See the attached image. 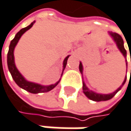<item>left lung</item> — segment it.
<instances>
[{"label": "left lung", "instance_id": "1", "mask_svg": "<svg viewBox=\"0 0 131 131\" xmlns=\"http://www.w3.org/2000/svg\"><path fill=\"white\" fill-rule=\"evenodd\" d=\"M109 34L111 35V37L113 38L114 41L116 43V46L118 47V49H119V51L121 52V53L123 55V57L126 58L127 57V51H126L125 48H124V46H123V40L122 38V37L120 35L117 33H112V32H109ZM131 57V56H130ZM79 71L81 72V74H82V71H83V68H82V63L80 62L79 63ZM130 75H131V71H130ZM126 80H127V76L125 77V79L123 82V84L120 85V86L115 90L114 91L113 93H109V94H101V93H95L92 90H90L88 89V87L85 85V84L83 82V85H82V90H83V93H85V95L89 99L92 100V101H108V100H110L111 98H112L115 94H116L122 88L123 85L125 84L126 82Z\"/></svg>", "mask_w": 131, "mask_h": 131}]
</instances>
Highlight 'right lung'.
Here are the masks:
<instances>
[{"mask_svg":"<svg viewBox=\"0 0 131 131\" xmlns=\"http://www.w3.org/2000/svg\"><path fill=\"white\" fill-rule=\"evenodd\" d=\"M34 23V21L33 23H31L28 27L21 29L16 34L15 38L12 40L10 46H9V49H8V57H7V62H8V70L12 74V77L14 79V81L16 82V83L19 85V87H21L22 89L27 90L31 93H46V92H49L50 90H52L54 87H56L57 84L60 82V80L58 82H57L55 84H52L49 85H42L38 83H34V82H29L27 80L25 79V78L23 76V75L20 74V72L18 71V69L16 67V64H15V60H14V49L15 47L17 45L19 40L20 39L22 35L26 32L27 30H28L29 29H30L32 27V26ZM69 56H68L66 58L64 59L63 63V70L66 68L67 65V61L68 59ZM62 72V74H63ZM61 74V76H62Z\"/></svg>","mask_w":131,"mask_h":131,"instance_id":"add662e5","label":"right lung"}]
</instances>
